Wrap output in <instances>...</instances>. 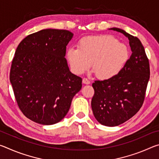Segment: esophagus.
<instances>
[{"label": "esophagus", "instance_id": "esophagus-1", "mask_svg": "<svg viewBox=\"0 0 159 159\" xmlns=\"http://www.w3.org/2000/svg\"><path fill=\"white\" fill-rule=\"evenodd\" d=\"M83 83H84V84H86V85H89L90 83V81L88 79L84 78V79H83Z\"/></svg>", "mask_w": 159, "mask_h": 159}]
</instances>
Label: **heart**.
Wrapping results in <instances>:
<instances>
[{
  "instance_id": "obj_1",
  "label": "heart",
  "mask_w": 159,
  "mask_h": 159,
  "mask_svg": "<svg viewBox=\"0 0 159 159\" xmlns=\"http://www.w3.org/2000/svg\"><path fill=\"white\" fill-rule=\"evenodd\" d=\"M129 48L110 35L86 36L79 41L78 48H69L66 58L75 74H80L92 66L101 80L116 77L130 59Z\"/></svg>"
}]
</instances>
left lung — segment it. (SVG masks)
Instances as JSON below:
<instances>
[{
	"label": "left lung",
	"mask_w": 159,
	"mask_h": 159,
	"mask_svg": "<svg viewBox=\"0 0 159 159\" xmlns=\"http://www.w3.org/2000/svg\"><path fill=\"white\" fill-rule=\"evenodd\" d=\"M109 30L120 32L128 38L132 55L124 69L116 77L93 83L95 94L91 107L99 123L114 127L127 121L141 108L150 70L144 46L138 38L118 28Z\"/></svg>",
	"instance_id": "1"
}]
</instances>
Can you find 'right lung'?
<instances>
[{
	"instance_id": "add662e5",
	"label": "right lung",
	"mask_w": 159,
	"mask_h": 159,
	"mask_svg": "<svg viewBox=\"0 0 159 159\" xmlns=\"http://www.w3.org/2000/svg\"><path fill=\"white\" fill-rule=\"evenodd\" d=\"M73 36L67 30L43 29L24 39L15 51L10 80L16 100L23 114L39 124L62 120L82 88V79L70 71L64 57Z\"/></svg>"
}]
</instances>
